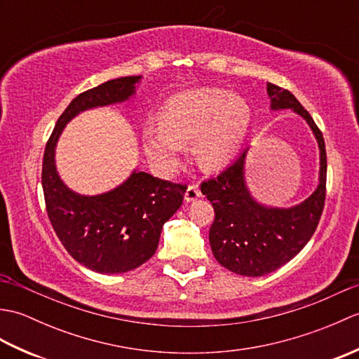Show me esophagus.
<instances>
[{
	"mask_svg": "<svg viewBox=\"0 0 359 359\" xmlns=\"http://www.w3.org/2000/svg\"><path fill=\"white\" fill-rule=\"evenodd\" d=\"M199 197H202V193H201L199 187H197V185H189L187 188V193H185V201L187 202H194V201L199 199Z\"/></svg>",
	"mask_w": 359,
	"mask_h": 359,
	"instance_id": "1",
	"label": "esophagus"
}]
</instances>
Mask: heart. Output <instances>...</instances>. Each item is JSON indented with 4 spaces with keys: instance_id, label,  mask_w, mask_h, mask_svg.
Masks as SVG:
<instances>
[{
    "instance_id": "b5f03b06",
    "label": "heart",
    "mask_w": 359,
    "mask_h": 359,
    "mask_svg": "<svg viewBox=\"0 0 359 359\" xmlns=\"http://www.w3.org/2000/svg\"><path fill=\"white\" fill-rule=\"evenodd\" d=\"M251 121L247 100L222 88H202L174 95L160 111V123L144 125L143 148L158 172L179 166L184 143L194 139L197 162L217 168L231 160L245 140Z\"/></svg>"
}]
</instances>
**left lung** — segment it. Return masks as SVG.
<instances>
[{"instance_id":"8db88e82","label":"left lung","mask_w":359,"mask_h":359,"mask_svg":"<svg viewBox=\"0 0 359 359\" xmlns=\"http://www.w3.org/2000/svg\"><path fill=\"white\" fill-rule=\"evenodd\" d=\"M266 94L273 111L292 109L307 121L319 148V184L311 196L294 207L278 208L257 202L245 182V148L216 179L201 185L216 215L210 228L212 255L226 270L250 278L264 276L292 261L313 236L325 202L323 133L290 90L266 83Z\"/></svg>"}]
</instances>
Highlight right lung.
I'll return each mask as SVG.
<instances>
[{"label": "right lung", "mask_w": 359, "mask_h": 359, "mask_svg": "<svg viewBox=\"0 0 359 359\" xmlns=\"http://www.w3.org/2000/svg\"><path fill=\"white\" fill-rule=\"evenodd\" d=\"M140 80L142 75L114 79L75 97L60 116L44 149L41 184L53 230L75 261L103 274L131 271L156 253L163 224L182 207L187 187L134 170L108 193L79 194L58 175L55 148L74 117L128 102Z\"/></svg>", "instance_id": "1"}]
</instances>
